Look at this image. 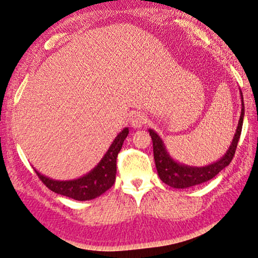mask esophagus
<instances>
[{
  "mask_svg": "<svg viewBox=\"0 0 258 258\" xmlns=\"http://www.w3.org/2000/svg\"><path fill=\"white\" fill-rule=\"evenodd\" d=\"M146 121L148 118L143 113H134L132 117H130V124H132L134 128H142L143 125L146 124Z\"/></svg>",
  "mask_w": 258,
  "mask_h": 258,
  "instance_id": "obj_1",
  "label": "esophagus"
}]
</instances>
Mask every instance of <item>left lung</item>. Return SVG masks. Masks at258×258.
Wrapping results in <instances>:
<instances>
[{
	"instance_id": "1",
	"label": "left lung",
	"mask_w": 258,
	"mask_h": 258,
	"mask_svg": "<svg viewBox=\"0 0 258 258\" xmlns=\"http://www.w3.org/2000/svg\"><path fill=\"white\" fill-rule=\"evenodd\" d=\"M241 96V115L239 123L234 137H233L232 144L225 153L224 157H221L219 160L213 162L211 165L203 166V167H192V166L183 165L180 162H176L169 156V153L166 150V146L162 142L159 135L154 133L152 129H149L150 136L152 138L153 143V156L154 162H156V167L158 175L164 183L170 185L173 188H189L192 185H197L207 182L215 177L220 170H223L226 166L229 165L232 161L233 157L235 154V150L237 146V142L240 140L241 130H242L243 124V115H244V104H243V96L240 90Z\"/></svg>"
}]
</instances>
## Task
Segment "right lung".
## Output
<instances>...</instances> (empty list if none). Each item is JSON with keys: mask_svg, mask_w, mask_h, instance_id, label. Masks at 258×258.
<instances>
[{"mask_svg": "<svg viewBox=\"0 0 258 258\" xmlns=\"http://www.w3.org/2000/svg\"><path fill=\"white\" fill-rule=\"evenodd\" d=\"M128 134V128L122 130L115 137L100 162L90 173L79 179L57 181L42 175L37 169H34L35 173L39 179L43 182V184L51 191L76 201L93 200L107 191L115 182L116 158Z\"/></svg>", "mask_w": 258, "mask_h": 258, "instance_id": "obj_1", "label": "right lung"}]
</instances>
